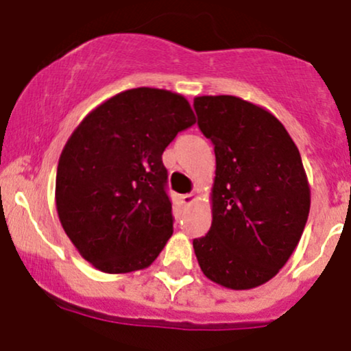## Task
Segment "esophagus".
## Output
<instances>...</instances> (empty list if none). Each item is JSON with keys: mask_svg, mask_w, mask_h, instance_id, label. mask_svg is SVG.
<instances>
[{"mask_svg": "<svg viewBox=\"0 0 351 351\" xmlns=\"http://www.w3.org/2000/svg\"><path fill=\"white\" fill-rule=\"evenodd\" d=\"M193 200H195L193 193H185V195H180V202H182L183 205H190Z\"/></svg>", "mask_w": 351, "mask_h": 351, "instance_id": "34e87169", "label": "esophagus"}]
</instances>
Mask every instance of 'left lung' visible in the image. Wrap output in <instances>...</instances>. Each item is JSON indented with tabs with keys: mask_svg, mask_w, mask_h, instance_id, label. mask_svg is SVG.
I'll use <instances>...</instances> for the list:
<instances>
[{
	"mask_svg": "<svg viewBox=\"0 0 351 351\" xmlns=\"http://www.w3.org/2000/svg\"><path fill=\"white\" fill-rule=\"evenodd\" d=\"M214 144L212 226L193 250L208 280L232 290L267 284L300 241L311 189L295 143L267 108L231 95L197 97Z\"/></svg>",
	"mask_w": 351,
	"mask_h": 351,
	"instance_id": "obj_1",
	"label": "left lung"
}]
</instances>
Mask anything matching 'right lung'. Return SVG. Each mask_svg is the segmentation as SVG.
Wrapping results in <instances>:
<instances>
[{
	"mask_svg": "<svg viewBox=\"0 0 351 351\" xmlns=\"http://www.w3.org/2000/svg\"><path fill=\"white\" fill-rule=\"evenodd\" d=\"M195 123L189 100L134 88L91 110L67 139L56 207L81 256L105 274L147 268L173 234L162 153Z\"/></svg>",
	"mask_w": 351,
	"mask_h": 351,
	"instance_id": "right-lung-1",
	"label": "right lung"
}]
</instances>
